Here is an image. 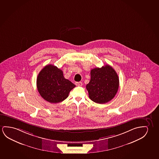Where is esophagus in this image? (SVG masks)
Wrapping results in <instances>:
<instances>
[{
  "mask_svg": "<svg viewBox=\"0 0 159 159\" xmlns=\"http://www.w3.org/2000/svg\"><path fill=\"white\" fill-rule=\"evenodd\" d=\"M75 84L77 86H81L82 85V83L81 82H75Z\"/></svg>",
  "mask_w": 159,
  "mask_h": 159,
  "instance_id": "esophagus-1",
  "label": "esophagus"
}]
</instances>
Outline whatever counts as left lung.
Segmentation results:
<instances>
[{"mask_svg": "<svg viewBox=\"0 0 159 159\" xmlns=\"http://www.w3.org/2000/svg\"><path fill=\"white\" fill-rule=\"evenodd\" d=\"M119 87V76L109 65L92 69L90 81L86 85L89 97L98 104H105L112 99Z\"/></svg>", "mask_w": 159, "mask_h": 159, "instance_id": "8db88e82", "label": "left lung"}]
</instances>
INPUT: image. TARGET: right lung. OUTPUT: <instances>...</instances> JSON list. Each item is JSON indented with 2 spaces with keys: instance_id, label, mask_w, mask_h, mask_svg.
<instances>
[{
  "instance_id": "1",
  "label": "right lung",
  "mask_w": 159,
  "mask_h": 159,
  "mask_svg": "<svg viewBox=\"0 0 159 159\" xmlns=\"http://www.w3.org/2000/svg\"><path fill=\"white\" fill-rule=\"evenodd\" d=\"M37 87L44 99L51 103H58L66 99L76 85L65 78L61 70L49 64L38 74Z\"/></svg>"
}]
</instances>
